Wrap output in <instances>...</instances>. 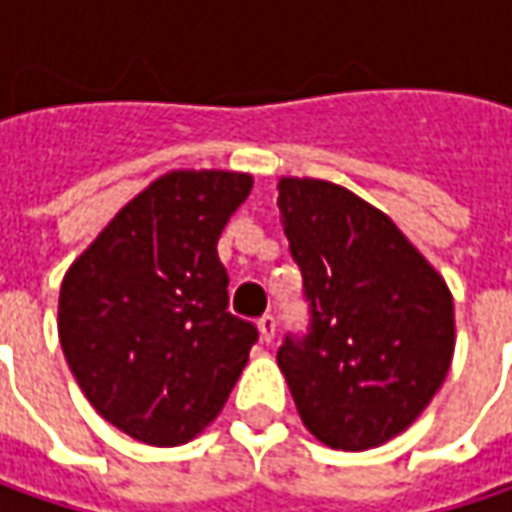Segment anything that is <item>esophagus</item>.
I'll use <instances>...</instances> for the list:
<instances>
[{
  "label": "esophagus",
  "mask_w": 512,
  "mask_h": 512,
  "mask_svg": "<svg viewBox=\"0 0 512 512\" xmlns=\"http://www.w3.org/2000/svg\"><path fill=\"white\" fill-rule=\"evenodd\" d=\"M257 329H260V338H263L266 344H272V341H275V332H278L275 315H263V318L257 321Z\"/></svg>",
  "instance_id": "34e87169"
}]
</instances>
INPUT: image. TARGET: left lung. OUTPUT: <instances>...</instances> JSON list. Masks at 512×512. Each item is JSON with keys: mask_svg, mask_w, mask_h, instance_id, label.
I'll return each instance as SVG.
<instances>
[{"mask_svg": "<svg viewBox=\"0 0 512 512\" xmlns=\"http://www.w3.org/2000/svg\"><path fill=\"white\" fill-rule=\"evenodd\" d=\"M306 329L286 332L278 367L306 430L369 450L407 430L453 361V298L387 214L326 180L278 183Z\"/></svg>", "mask_w": 512, "mask_h": 512, "instance_id": "obj_1", "label": "left lung"}]
</instances>
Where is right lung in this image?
I'll return each mask as SVG.
<instances>
[{"mask_svg": "<svg viewBox=\"0 0 512 512\" xmlns=\"http://www.w3.org/2000/svg\"><path fill=\"white\" fill-rule=\"evenodd\" d=\"M252 177L171 171L68 269L59 341L79 389L125 435L177 447L223 410L257 344L229 312L217 240Z\"/></svg>", "mask_w": 512, "mask_h": 512, "instance_id": "1", "label": "right lung"}]
</instances>
